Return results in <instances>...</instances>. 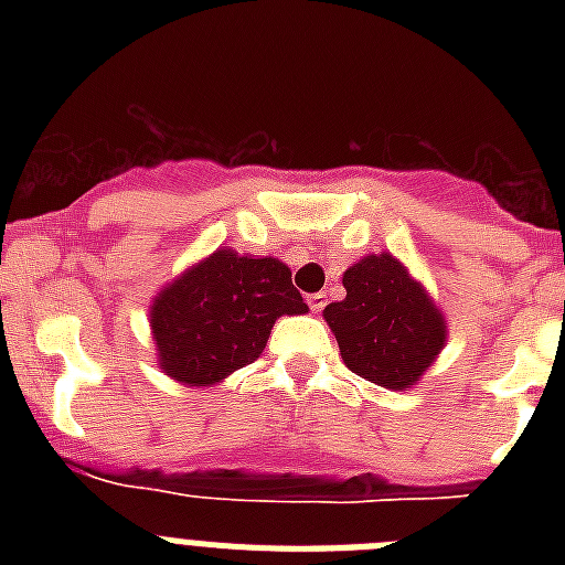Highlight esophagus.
Masks as SVG:
<instances>
[{
  "mask_svg": "<svg viewBox=\"0 0 565 565\" xmlns=\"http://www.w3.org/2000/svg\"><path fill=\"white\" fill-rule=\"evenodd\" d=\"M326 302H328L326 294H311V297H308V306H311L313 313L322 311V308H326Z\"/></svg>",
  "mask_w": 565,
  "mask_h": 565,
  "instance_id": "esophagus-1",
  "label": "esophagus"
}]
</instances>
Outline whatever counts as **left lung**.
Wrapping results in <instances>:
<instances>
[{
  "instance_id": "obj_1",
  "label": "left lung",
  "mask_w": 565,
  "mask_h": 565,
  "mask_svg": "<svg viewBox=\"0 0 565 565\" xmlns=\"http://www.w3.org/2000/svg\"><path fill=\"white\" fill-rule=\"evenodd\" d=\"M344 299L322 311L348 371L407 391L447 344V319L422 279L391 252L367 254L342 274Z\"/></svg>"
}]
</instances>
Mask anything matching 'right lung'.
Returning <instances> with one entry per match:
<instances>
[{
    "mask_svg": "<svg viewBox=\"0 0 565 565\" xmlns=\"http://www.w3.org/2000/svg\"><path fill=\"white\" fill-rule=\"evenodd\" d=\"M306 311L282 259L221 246L152 297L154 359L183 387H214L259 359L279 317Z\"/></svg>",
    "mask_w": 565,
    "mask_h": 565,
    "instance_id": "obj_1",
    "label": "right lung"
}]
</instances>
